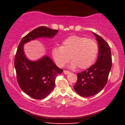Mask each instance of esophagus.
Wrapping results in <instances>:
<instances>
[{
	"instance_id": "1",
	"label": "esophagus",
	"mask_w": 125,
	"mask_h": 125,
	"mask_svg": "<svg viewBox=\"0 0 125 125\" xmlns=\"http://www.w3.org/2000/svg\"><path fill=\"white\" fill-rule=\"evenodd\" d=\"M64 72V73L65 74H69V73H70V72H69V71H65V70H64V72Z\"/></svg>"
}]
</instances>
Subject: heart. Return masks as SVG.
<instances>
[{
	"label": "heart",
	"mask_w": 125,
	"mask_h": 125,
	"mask_svg": "<svg viewBox=\"0 0 125 125\" xmlns=\"http://www.w3.org/2000/svg\"><path fill=\"white\" fill-rule=\"evenodd\" d=\"M98 52V44L95 40L73 35L63 40L61 47L53 48L52 54L59 67L64 66L71 59V68L78 66L80 69H85L93 64Z\"/></svg>",
	"instance_id": "b5f03b06"
}]
</instances>
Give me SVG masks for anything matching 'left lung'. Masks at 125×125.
Returning a JSON list of instances; mask_svg holds the SVG:
<instances>
[{
  "instance_id": "left-lung-1",
  "label": "left lung",
  "mask_w": 125,
  "mask_h": 125,
  "mask_svg": "<svg viewBox=\"0 0 125 125\" xmlns=\"http://www.w3.org/2000/svg\"><path fill=\"white\" fill-rule=\"evenodd\" d=\"M98 44V55L94 65L86 71L77 73V80L73 88L82 97L94 95L106 84L112 68L110 48L103 38L93 32Z\"/></svg>"
}]
</instances>
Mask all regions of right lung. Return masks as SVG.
I'll return each mask as SVG.
<instances>
[{
  "label": "right lung",
  "mask_w": 125,
  "mask_h": 125,
  "mask_svg": "<svg viewBox=\"0 0 125 125\" xmlns=\"http://www.w3.org/2000/svg\"><path fill=\"white\" fill-rule=\"evenodd\" d=\"M59 31L40 27L23 37L19 44L15 57L17 81L21 90L36 100L45 98L53 90L55 78L63 70L58 68L49 56L36 61L28 59L24 52V45L38 38L51 39Z\"/></svg>",
  "instance_id": "add662e5"
}]
</instances>
